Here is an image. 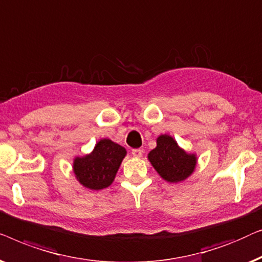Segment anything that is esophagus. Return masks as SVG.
<instances>
[{
	"instance_id": "34e87169",
	"label": "esophagus",
	"mask_w": 262,
	"mask_h": 262,
	"mask_svg": "<svg viewBox=\"0 0 262 262\" xmlns=\"http://www.w3.org/2000/svg\"><path fill=\"white\" fill-rule=\"evenodd\" d=\"M132 154H133V157H135V158H141L142 157V149H140V148L133 149Z\"/></svg>"
}]
</instances>
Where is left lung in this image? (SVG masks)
Listing matches in <instances>:
<instances>
[{
	"mask_svg": "<svg viewBox=\"0 0 262 262\" xmlns=\"http://www.w3.org/2000/svg\"><path fill=\"white\" fill-rule=\"evenodd\" d=\"M149 163L167 183H182L192 174L197 166V154L189 153L168 134L157 138V147L148 153Z\"/></svg>",
	"mask_w": 262,
	"mask_h": 262,
	"instance_id": "8db88e82",
	"label": "left lung"
}]
</instances>
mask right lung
<instances>
[{
  "label": "right lung",
  "mask_w": 262,
  "mask_h": 262,
  "mask_svg": "<svg viewBox=\"0 0 262 262\" xmlns=\"http://www.w3.org/2000/svg\"><path fill=\"white\" fill-rule=\"evenodd\" d=\"M127 150L110 139H101L94 149L83 157H75L72 171L80 185L102 190L112 185Z\"/></svg>",
  "instance_id": "right-lung-1"
}]
</instances>
